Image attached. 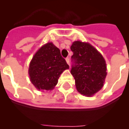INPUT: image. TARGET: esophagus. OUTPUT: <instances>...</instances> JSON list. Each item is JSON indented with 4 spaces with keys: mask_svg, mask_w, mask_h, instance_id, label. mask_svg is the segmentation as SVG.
Masks as SVG:
<instances>
[{
    "mask_svg": "<svg viewBox=\"0 0 129 129\" xmlns=\"http://www.w3.org/2000/svg\"><path fill=\"white\" fill-rule=\"evenodd\" d=\"M66 61L67 63L70 66V59H69V57H67V58L66 59Z\"/></svg>",
    "mask_w": 129,
    "mask_h": 129,
    "instance_id": "34e87169",
    "label": "esophagus"
}]
</instances>
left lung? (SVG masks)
<instances>
[{
  "label": "left lung",
  "instance_id": "1",
  "mask_svg": "<svg viewBox=\"0 0 129 129\" xmlns=\"http://www.w3.org/2000/svg\"><path fill=\"white\" fill-rule=\"evenodd\" d=\"M71 74L75 79L77 90L81 94L91 96L102 88L106 78V65L102 55L88 43L74 41Z\"/></svg>",
  "mask_w": 129,
  "mask_h": 129
}]
</instances>
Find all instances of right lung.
<instances>
[{"instance_id": "right-lung-1", "label": "right lung", "mask_w": 129, "mask_h": 129, "mask_svg": "<svg viewBox=\"0 0 129 129\" xmlns=\"http://www.w3.org/2000/svg\"><path fill=\"white\" fill-rule=\"evenodd\" d=\"M69 69L60 50L52 43L44 45L34 55L30 62L29 74L31 83L41 91L52 90L61 74Z\"/></svg>"}]
</instances>
